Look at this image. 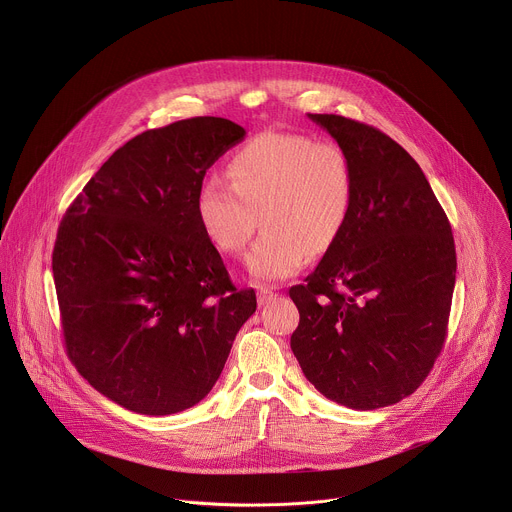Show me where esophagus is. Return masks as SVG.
<instances>
[{
  "instance_id": "obj_1",
  "label": "esophagus",
  "mask_w": 512,
  "mask_h": 512,
  "mask_svg": "<svg viewBox=\"0 0 512 512\" xmlns=\"http://www.w3.org/2000/svg\"><path fill=\"white\" fill-rule=\"evenodd\" d=\"M275 291L273 289H267V287H261L259 291H257V302H259V306H267V304H271L273 300H275Z\"/></svg>"
}]
</instances>
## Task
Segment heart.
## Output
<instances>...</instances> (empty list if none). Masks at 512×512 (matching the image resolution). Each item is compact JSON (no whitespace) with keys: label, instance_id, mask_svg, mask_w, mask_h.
<instances>
[{"label":"heart","instance_id":"obj_1","mask_svg":"<svg viewBox=\"0 0 512 512\" xmlns=\"http://www.w3.org/2000/svg\"><path fill=\"white\" fill-rule=\"evenodd\" d=\"M229 184L208 178L194 200L210 247L239 255L255 233L249 273L273 281L296 273L310 255L328 251L354 204V166L340 143L304 133H261L227 164Z\"/></svg>","mask_w":512,"mask_h":512}]
</instances>
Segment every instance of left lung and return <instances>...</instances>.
<instances>
[{
	"mask_svg": "<svg viewBox=\"0 0 512 512\" xmlns=\"http://www.w3.org/2000/svg\"><path fill=\"white\" fill-rule=\"evenodd\" d=\"M348 152L354 204L306 283L289 289L306 379L330 401L379 409L411 395L440 356L456 285V247L419 164L383 131L308 115Z\"/></svg>",
	"mask_w": 512,
	"mask_h": 512,
	"instance_id": "obj_1",
	"label": "left lung"
}]
</instances>
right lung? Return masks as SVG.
<instances>
[{
  "label": "right lung",
  "instance_id": "right-lung-1",
  "mask_svg": "<svg viewBox=\"0 0 512 512\" xmlns=\"http://www.w3.org/2000/svg\"><path fill=\"white\" fill-rule=\"evenodd\" d=\"M245 129L192 117L143 131L87 182L62 218L52 273L70 362L141 415L202 401L257 308L194 212L206 170Z\"/></svg>",
  "mask_w": 512,
  "mask_h": 512
}]
</instances>
